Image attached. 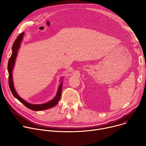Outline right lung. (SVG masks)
<instances>
[{"label": "right lung", "mask_w": 146, "mask_h": 146, "mask_svg": "<svg viewBox=\"0 0 146 146\" xmlns=\"http://www.w3.org/2000/svg\"><path fill=\"white\" fill-rule=\"evenodd\" d=\"M24 32H23L21 33L16 38L15 40L14 43L12 47V54L11 56H10L9 62H8V72H9V87L11 90V93L14 95V96L17 98L20 102H21L23 104L27 107L28 109L33 110V111H41V110H44L51 108L54 107L56 104L58 103L60 96H61V92H62V84H63V81H61L63 78V77H62L60 80L61 81V83L60 84L57 93L55 95V96L50 101L43 103V104H38V105H37V104H31L29 103L25 100H24L23 99L21 98L17 93L14 86V83H13V70L14 66L15 64V59L17 56V53L18 49L20 46V44L21 43V41L23 39V36L24 35Z\"/></svg>", "instance_id": "right-lung-1"}]
</instances>
